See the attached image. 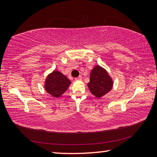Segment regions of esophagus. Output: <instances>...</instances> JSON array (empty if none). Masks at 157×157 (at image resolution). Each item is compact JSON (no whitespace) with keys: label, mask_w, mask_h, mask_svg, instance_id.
Listing matches in <instances>:
<instances>
[{"label":"esophagus","mask_w":157,"mask_h":157,"mask_svg":"<svg viewBox=\"0 0 157 157\" xmlns=\"http://www.w3.org/2000/svg\"><path fill=\"white\" fill-rule=\"evenodd\" d=\"M82 77L80 75V76L78 77V78H75V80H80V79H82Z\"/></svg>","instance_id":"1"}]
</instances>
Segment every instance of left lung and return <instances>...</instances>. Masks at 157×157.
Wrapping results in <instances>:
<instances>
[{
  "mask_svg": "<svg viewBox=\"0 0 157 157\" xmlns=\"http://www.w3.org/2000/svg\"><path fill=\"white\" fill-rule=\"evenodd\" d=\"M87 85L91 94L100 98L111 91L113 80L105 68L96 66L91 70L90 82Z\"/></svg>",
  "mask_w": 157,
  "mask_h": 157,
  "instance_id": "1",
  "label": "left lung"
}]
</instances>
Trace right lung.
<instances>
[{
    "label": "right lung",
    "instance_id": "1",
    "mask_svg": "<svg viewBox=\"0 0 157 157\" xmlns=\"http://www.w3.org/2000/svg\"><path fill=\"white\" fill-rule=\"evenodd\" d=\"M71 81L59 71H54L49 74L45 81L44 88L48 94L58 98L67 90Z\"/></svg>",
    "mask_w": 157,
    "mask_h": 157
}]
</instances>
